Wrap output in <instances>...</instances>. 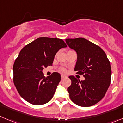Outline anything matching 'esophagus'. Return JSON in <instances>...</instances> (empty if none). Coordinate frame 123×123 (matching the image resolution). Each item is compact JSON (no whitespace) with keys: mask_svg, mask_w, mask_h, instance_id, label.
Listing matches in <instances>:
<instances>
[{"mask_svg":"<svg viewBox=\"0 0 123 123\" xmlns=\"http://www.w3.org/2000/svg\"><path fill=\"white\" fill-rule=\"evenodd\" d=\"M61 78H64L66 77V76L64 75V74H62L61 75Z\"/></svg>","mask_w":123,"mask_h":123,"instance_id":"esophagus-1","label":"esophagus"}]
</instances>
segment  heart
<instances>
[{
	"label": "heart",
	"instance_id": "1",
	"mask_svg": "<svg viewBox=\"0 0 123 123\" xmlns=\"http://www.w3.org/2000/svg\"><path fill=\"white\" fill-rule=\"evenodd\" d=\"M61 70L63 71V72H65V69L64 68H61Z\"/></svg>",
	"mask_w": 123,
	"mask_h": 123
}]
</instances>
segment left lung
I'll return each instance as SVG.
<instances>
[{"label":"left lung","mask_w":123,"mask_h":123,"mask_svg":"<svg viewBox=\"0 0 123 123\" xmlns=\"http://www.w3.org/2000/svg\"><path fill=\"white\" fill-rule=\"evenodd\" d=\"M65 42L77 53L74 71L85 78L80 81L74 76L68 77L72 81L67 89L70 98L80 106L95 105L104 98L111 84L109 60L101 48L86 39H66Z\"/></svg>","instance_id":"1"}]
</instances>
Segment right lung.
<instances>
[{"label":"right lung","instance_id":"obj_1","mask_svg":"<svg viewBox=\"0 0 123 123\" xmlns=\"http://www.w3.org/2000/svg\"><path fill=\"white\" fill-rule=\"evenodd\" d=\"M67 47L61 39L39 37L21 50L13 65V82L25 101L42 105L53 98L61 81V74L53 72L45 77L43 67L52 65L55 55Z\"/></svg>","mask_w":123,"mask_h":123}]
</instances>
